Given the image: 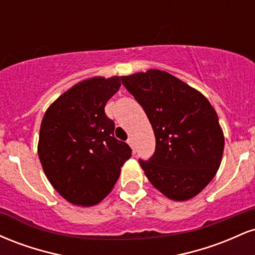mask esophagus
Listing matches in <instances>:
<instances>
[{"label": "esophagus", "mask_w": 255, "mask_h": 255, "mask_svg": "<svg viewBox=\"0 0 255 255\" xmlns=\"http://www.w3.org/2000/svg\"><path fill=\"white\" fill-rule=\"evenodd\" d=\"M127 142H128V145H129L131 147V150L134 151V148H135V147H134V139H133V137H129V139L127 140Z\"/></svg>", "instance_id": "1"}]
</instances>
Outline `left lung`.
<instances>
[{
	"label": "left lung",
	"mask_w": 255,
	"mask_h": 255,
	"mask_svg": "<svg viewBox=\"0 0 255 255\" xmlns=\"http://www.w3.org/2000/svg\"><path fill=\"white\" fill-rule=\"evenodd\" d=\"M142 107L156 136L150 160H139L146 177L166 198L189 200L221 165L224 134L216 110L201 92L168 72L150 69L121 77Z\"/></svg>",
	"instance_id": "1"
}]
</instances>
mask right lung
<instances>
[{"label": "right lung", "instance_id": "right-lung-1", "mask_svg": "<svg viewBox=\"0 0 255 255\" xmlns=\"http://www.w3.org/2000/svg\"><path fill=\"white\" fill-rule=\"evenodd\" d=\"M121 86V77H95L62 93L44 114L38 156L44 174L71 204L101 203L131 157L126 142L114 136L115 124L105 104Z\"/></svg>", "mask_w": 255, "mask_h": 255}]
</instances>
